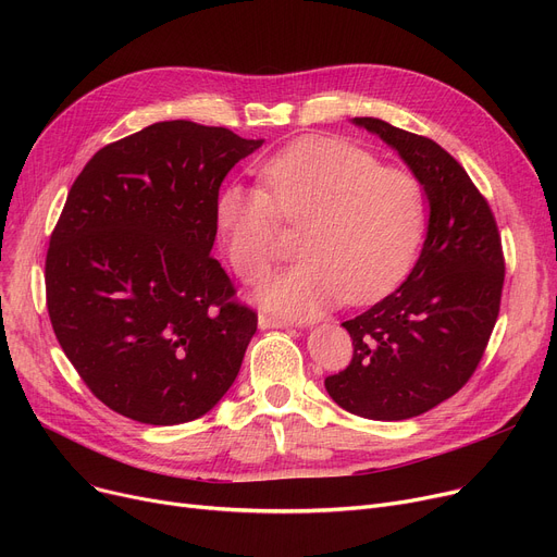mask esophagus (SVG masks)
<instances>
[{
    "mask_svg": "<svg viewBox=\"0 0 557 557\" xmlns=\"http://www.w3.org/2000/svg\"><path fill=\"white\" fill-rule=\"evenodd\" d=\"M259 327L261 330H284L288 327L286 320H280V318H273V315H267V313H259Z\"/></svg>",
    "mask_w": 557,
    "mask_h": 557,
    "instance_id": "esophagus-1",
    "label": "esophagus"
}]
</instances>
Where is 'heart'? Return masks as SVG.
Returning <instances> with one entry per match:
<instances>
[{"label":"heart","instance_id":"b5f03b06","mask_svg":"<svg viewBox=\"0 0 557 557\" xmlns=\"http://www.w3.org/2000/svg\"><path fill=\"white\" fill-rule=\"evenodd\" d=\"M261 185H227L216 225L234 273L257 284L277 259L282 221L302 225V259L261 302L311 318L347 298L379 300L411 269L426 230V196L413 173L336 137H302L259 166Z\"/></svg>","mask_w":557,"mask_h":557}]
</instances>
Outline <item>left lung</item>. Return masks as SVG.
Segmentation results:
<instances>
[{
  "label": "left lung",
  "instance_id": "1",
  "mask_svg": "<svg viewBox=\"0 0 557 557\" xmlns=\"http://www.w3.org/2000/svg\"><path fill=\"white\" fill-rule=\"evenodd\" d=\"M429 198V232L411 275L382 302L345 320L352 361L325 379L330 397L368 420H408L456 395L479 368L502 307L506 259L485 196L429 137L372 116Z\"/></svg>",
  "mask_w": 557,
  "mask_h": 557
}]
</instances>
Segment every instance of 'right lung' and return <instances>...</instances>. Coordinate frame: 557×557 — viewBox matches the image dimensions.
Listing matches in <instances>:
<instances>
[{
    "label": "right lung",
    "instance_id": "right-lung-1",
    "mask_svg": "<svg viewBox=\"0 0 557 557\" xmlns=\"http://www.w3.org/2000/svg\"><path fill=\"white\" fill-rule=\"evenodd\" d=\"M221 126L158 122L92 156L45 261L53 334L114 413L171 426L239 374L257 311L210 255L227 171L259 149Z\"/></svg>",
    "mask_w": 557,
    "mask_h": 557
}]
</instances>
